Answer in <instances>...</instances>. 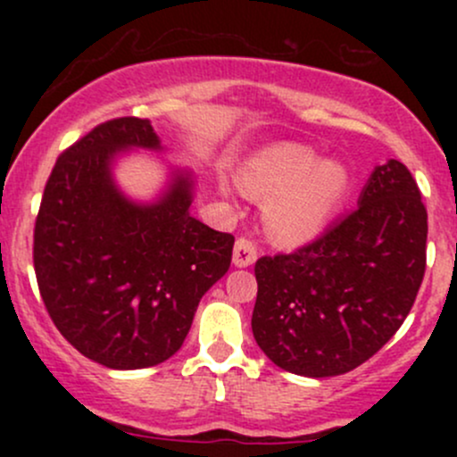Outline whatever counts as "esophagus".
Instances as JSON below:
<instances>
[{"instance_id":"esophagus-1","label":"esophagus","mask_w":457,"mask_h":457,"mask_svg":"<svg viewBox=\"0 0 457 457\" xmlns=\"http://www.w3.org/2000/svg\"><path fill=\"white\" fill-rule=\"evenodd\" d=\"M258 258V249H255V245L251 243V240L246 238H238L234 245V266H238V269H246V266H251Z\"/></svg>"}]
</instances>
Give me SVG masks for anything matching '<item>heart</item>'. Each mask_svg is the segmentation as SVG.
Wrapping results in <instances>:
<instances>
[{
	"mask_svg": "<svg viewBox=\"0 0 457 457\" xmlns=\"http://www.w3.org/2000/svg\"><path fill=\"white\" fill-rule=\"evenodd\" d=\"M236 180L245 195L264 202L266 232L287 246L318 238L344 206L353 185L344 162L322 161L316 150L292 141L255 152Z\"/></svg>",
	"mask_w": 457,
	"mask_h": 457,
	"instance_id": "b5f03b06",
	"label": "heart"
}]
</instances>
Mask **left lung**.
Here are the masks:
<instances>
[{
  "label": "left lung",
  "instance_id": "obj_1",
  "mask_svg": "<svg viewBox=\"0 0 457 457\" xmlns=\"http://www.w3.org/2000/svg\"><path fill=\"white\" fill-rule=\"evenodd\" d=\"M428 212L400 161L376 165L359 208L290 255L255 262L251 328L269 359L328 378L374 356L411 312L426 272Z\"/></svg>",
  "mask_w": 457,
  "mask_h": 457
}]
</instances>
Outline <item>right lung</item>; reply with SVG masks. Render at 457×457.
Listing matches in <instances>:
<instances>
[{"label": "right lung", "instance_id": "right-lung-1", "mask_svg": "<svg viewBox=\"0 0 457 457\" xmlns=\"http://www.w3.org/2000/svg\"><path fill=\"white\" fill-rule=\"evenodd\" d=\"M130 150L162 152L150 120H109L72 144L46 180L34 229L46 312L79 353L109 370L174 356L234 246L232 234L191 214L188 170H170L152 202L129 197L113 167Z\"/></svg>", "mask_w": 457, "mask_h": 457}]
</instances>
